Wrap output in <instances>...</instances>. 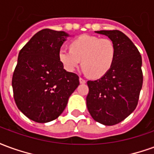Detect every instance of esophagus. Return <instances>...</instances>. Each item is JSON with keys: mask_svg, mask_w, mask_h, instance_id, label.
Returning <instances> with one entry per match:
<instances>
[{"mask_svg": "<svg viewBox=\"0 0 154 154\" xmlns=\"http://www.w3.org/2000/svg\"><path fill=\"white\" fill-rule=\"evenodd\" d=\"M79 82H80V83H86L87 81L85 80V79H83L82 77H80V78H79Z\"/></svg>", "mask_w": 154, "mask_h": 154, "instance_id": "1", "label": "esophagus"}]
</instances>
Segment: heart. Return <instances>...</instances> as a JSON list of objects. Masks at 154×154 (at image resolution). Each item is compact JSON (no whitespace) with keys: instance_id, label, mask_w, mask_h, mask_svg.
<instances>
[{"instance_id":"b5f03b06","label":"heart","mask_w":154,"mask_h":154,"mask_svg":"<svg viewBox=\"0 0 154 154\" xmlns=\"http://www.w3.org/2000/svg\"><path fill=\"white\" fill-rule=\"evenodd\" d=\"M69 48H61L58 59L65 70L72 72L82 66L86 72L94 78L106 74L113 66L116 48L110 38L82 35L69 44Z\"/></svg>"}]
</instances>
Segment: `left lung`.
Instances as JSON below:
<instances>
[{
    "instance_id": "obj_1",
    "label": "left lung",
    "mask_w": 154,
    "mask_h": 154,
    "mask_svg": "<svg viewBox=\"0 0 154 154\" xmlns=\"http://www.w3.org/2000/svg\"><path fill=\"white\" fill-rule=\"evenodd\" d=\"M112 40L116 59L110 71L88 81L87 106L96 121L105 125L121 122L135 110L143 85L142 57L138 48L119 30L96 31Z\"/></svg>"
}]
</instances>
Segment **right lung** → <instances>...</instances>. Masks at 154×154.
Wrapping results in <instances>:
<instances>
[{"label":"right lung","mask_w":154,"mask_h":154,"mask_svg":"<svg viewBox=\"0 0 154 154\" xmlns=\"http://www.w3.org/2000/svg\"><path fill=\"white\" fill-rule=\"evenodd\" d=\"M69 35L44 29L20 51L12 77L16 106L29 119L47 123L57 119L79 86V77L65 70L58 51Z\"/></svg>","instance_id":"obj_1"}]
</instances>
